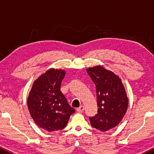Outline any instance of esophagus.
<instances>
[{
  "mask_svg": "<svg viewBox=\"0 0 154 154\" xmlns=\"http://www.w3.org/2000/svg\"><path fill=\"white\" fill-rule=\"evenodd\" d=\"M83 111H84V106H80L77 109V111L78 113H82Z\"/></svg>",
  "mask_w": 154,
  "mask_h": 154,
  "instance_id": "esophagus-1",
  "label": "esophagus"
}]
</instances>
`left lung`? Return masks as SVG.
Returning a JSON list of instances; mask_svg holds the SVG:
<instances>
[{
	"mask_svg": "<svg viewBox=\"0 0 154 154\" xmlns=\"http://www.w3.org/2000/svg\"><path fill=\"white\" fill-rule=\"evenodd\" d=\"M87 72L95 85L98 113L89 117L93 128L102 132L115 128L128 106V98L121 79L101 66L88 68Z\"/></svg>",
	"mask_w": 154,
	"mask_h": 154,
	"instance_id": "obj_1",
	"label": "left lung"
}]
</instances>
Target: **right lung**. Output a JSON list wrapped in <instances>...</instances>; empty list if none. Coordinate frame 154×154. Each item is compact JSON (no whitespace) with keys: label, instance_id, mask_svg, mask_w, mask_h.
Listing matches in <instances>:
<instances>
[{"label":"right lung","instance_id":"1","mask_svg":"<svg viewBox=\"0 0 154 154\" xmlns=\"http://www.w3.org/2000/svg\"><path fill=\"white\" fill-rule=\"evenodd\" d=\"M65 74L61 69H48L35 81L28 96L31 116L46 131L63 130L75 112L60 90Z\"/></svg>","mask_w":154,"mask_h":154}]
</instances>
